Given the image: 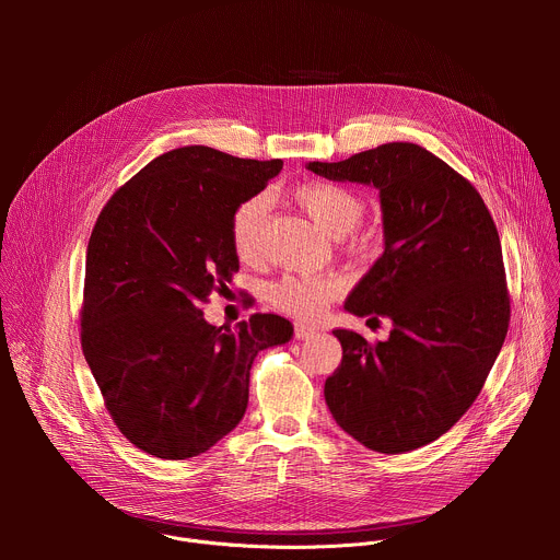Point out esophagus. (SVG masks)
<instances>
[{
  "label": "esophagus",
  "instance_id": "esophagus-1",
  "mask_svg": "<svg viewBox=\"0 0 560 560\" xmlns=\"http://www.w3.org/2000/svg\"><path fill=\"white\" fill-rule=\"evenodd\" d=\"M314 335H316V328H310V326H305V324H296V326H294V337H296L299 341L310 339V337H314Z\"/></svg>",
  "mask_w": 560,
  "mask_h": 560
}]
</instances>
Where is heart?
Segmentation results:
<instances>
[{
    "label": "heart",
    "instance_id": "b5f03b06",
    "mask_svg": "<svg viewBox=\"0 0 560 560\" xmlns=\"http://www.w3.org/2000/svg\"><path fill=\"white\" fill-rule=\"evenodd\" d=\"M296 203L328 234H348L363 217V197L337 182H305L294 188ZM268 217V199L264 195L248 197L238 203L230 219V244L242 261H255L261 253L264 225ZM343 292V279L326 277H283L268 290L270 303L296 318H318L328 303Z\"/></svg>",
    "mask_w": 560,
    "mask_h": 560
}]
</instances>
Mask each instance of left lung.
I'll list each match as a JSON object with an SVG mask.
<instances>
[{
    "label": "left lung",
    "instance_id": "8db88e82",
    "mask_svg": "<svg viewBox=\"0 0 560 560\" xmlns=\"http://www.w3.org/2000/svg\"><path fill=\"white\" fill-rule=\"evenodd\" d=\"M307 168L378 188L385 230V250L346 310L392 318L389 339L335 330L343 359L326 378V404L374 452L428 445L471 408L510 328L497 223L478 190L417 143Z\"/></svg>",
    "mask_w": 560,
    "mask_h": 560
}]
</instances>
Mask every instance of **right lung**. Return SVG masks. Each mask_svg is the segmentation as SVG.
<instances>
[{
  "label": "right lung",
  "instance_id": "right-lung-1",
  "mask_svg": "<svg viewBox=\"0 0 560 560\" xmlns=\"http://www.w3.org/2000/svg\"><path fill=\"white\" fill-rule=\"evenodd\" d=\"M281 168V159L177 148L117 188L97 217L82 350L119 432L156 458L197 456L234 430L248 408L255 357L292 337L279 314L217 328L201 310L238 270L234 208Z\"/></svg>",
  "mask_w": 560,
  "mask_h": 560
}]
</instances>
